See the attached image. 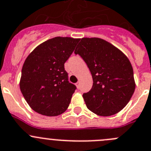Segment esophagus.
Listing matches in <instances>:
<instances>
[{
	"mask_svg": "<svg viewBox=\"0 0 151 151\" xmlns=\"http://www.w3.org/2000/svg\"><path fill=\"white\" fill-rule=\"evenodd\" d=\"M76 86H77V88H80V83L77 82V83H76Z\"/></svg>",
	"mask_w": 151,
	"mask_h": 151,
	"instance_id": "1",
	"label": "esophagus"
}]
</instances>
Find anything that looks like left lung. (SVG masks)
<instances>
[{"label": "left lung", "mask_w": 151, "mask_h": 151, "mask_svg": "<svg viewBox=\"0 0 151 151\" xmlns=\"http://www.w3.org/2000/svg\"><path fill=\"white\" fill-rule=\"evenodd\" d=\"M88 65L93 86L83 95L87 108L101 116L120 112L136 88L133 69L127 56L100 38H82L74 51Z\"/></svg>", "instance_id": "left-lung-1"}]
</instances>
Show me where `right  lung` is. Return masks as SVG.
I'll list each match as a JSON object with an SVG mask.
<instances>
[{"mask_svg":"<svg viewBox=\"0 0 151 151\" xmlns=\"http://www.w3.org/2000/svg\"><path fill=\"white\" fill-rule=\"evenodd\" d=\"M80 39L54 37L31 52L22 70L20 89L30 108L46 116H57L68 107L76 86L68 82L64 64Z\"/></svg>","mask_w":151,"mask_h":151,"instance_id":"add662e5","label":"right lung"}]
</instances>
